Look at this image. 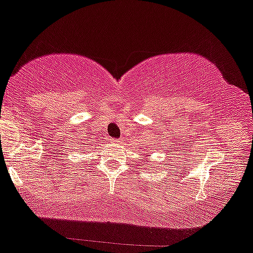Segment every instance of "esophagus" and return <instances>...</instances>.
<instances>
[{
  "mask_svg": "<svg viewBox=\"0 0 253 253\" xmlns=\"http://www.w3.org/2000/svg\"><path fill=\"white\" fill-rule=\"evenodd\" d=\"M111 143H114V144H121V143H122V139L113 138V139H111Z\"/></svg>",
  "mask_w": 253,
  "mask_h": 253,
  "instance_id": "1",
  "label": "esophagus"
}]
</instances>
